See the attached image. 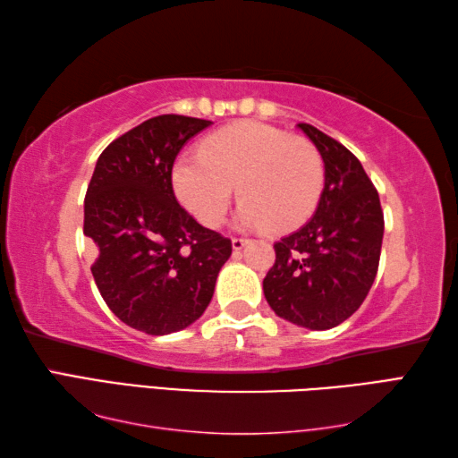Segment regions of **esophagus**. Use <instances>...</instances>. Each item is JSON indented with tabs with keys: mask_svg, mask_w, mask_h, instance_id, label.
Listing matches in <instances>:
<instances>
[{
	"mask_svg": "<svg viewBox=\"0 0 458 458\" xmlns=\"http://www.w3.org/2000/svg\"><path fill=\"white\" fill-rule=\"evenodd\" d=\"M248 238H232V248L234 250H242L246 244H248Z\"/></svg>",
	"mask_w": 458,
	"mask_h": 458,
	"instance_id": "obj_1",
	"label": "esophagus"
}]
</instances>
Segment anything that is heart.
<instances>
[{
	"instance_id": "b5f03b06",
	"label": "heart",
	"mask_w": 458,
	"mask_h": 458,
	"mask_svg": "<svg viewBox=\"0 0 458 458\" xmlns=\"http://www.w3.org/2000/svg\"><path fill=\"white\" fill-rule=\"evenodd\" d=\"M173 189L204 226L226 214L238 182L244 226L291 230L313 214L325 182L323 157L313 143L258 122H242L204 140L200 153L173 165Z\"/></svg>"
}]
</instances>
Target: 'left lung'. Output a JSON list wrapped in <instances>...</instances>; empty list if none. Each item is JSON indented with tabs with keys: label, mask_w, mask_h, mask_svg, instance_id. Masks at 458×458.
I'll list each match as a JSON object with an SVG mask.
<instances>
[{
	"label": "left lung",
	"mask_w": 458,
	"mask_h": 458,
	"mask_svg": "<svg viewBox=\"0 0 458 458\" xmlns=\"http://www.w3.org/2000/svg\"><path fill=\"white\" fill-rule=\"evenodd\" d=\"M297 128L323 157L325 189L313 218L274 244L264 295L277 317L327 330L356 313L374 284L384 212L362 163L343 143L309 123Z\"/></svg>",
	"instance_id": "8db88e82"
}]
</instances>
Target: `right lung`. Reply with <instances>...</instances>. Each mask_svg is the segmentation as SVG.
I'll list each match as a JSON object with an SVG mask.
<instances>
[{
  "label": "right lung",
  "instance_id": "add662e5",
  "mask_svg": "<svg viewBox=\"0 0 458 458\" xmlns=\"http://www.w3.org/2000/svg\"><path fill=\"white\" fill-rule=\"evenodd\" d=\"M212 122L165 114L114 140L84 199L92 276L122 323L153 336L177 333L207 310L232 242L200 226L174 199L182 145Z\"/></svg>",
  "mask_w": 458,
  "mask_h": 458
}]
</instances>
